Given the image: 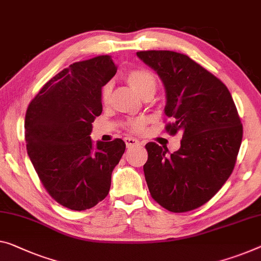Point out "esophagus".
<instances>
[{
	"instance_id": "obj_1",
	"label": "esophagus",
	"mask_w": 261,
	"mask_h": 261,
	"mask_svg": "<svg viewBox=\"0 0 261 261\" xmlns=\"http://www.w3.org/2000/svg\"><path fill=\"white\" fill-rule=\"evenodd\" d=\"M125 144H126L127 149H131V147L139 145V144H141V143H139V142L137 141V139H135V138L126 137V138H125Z\"/></svg>"
}]
</instances>
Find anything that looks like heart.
<instances>
[{
  "mask_svg": "<svg viewBox=\"0 0 261 261\" xmlns=\"http://www.w3.org/2000/svg\"><path fill=\"white\" fill-rule=\"evenodd\" d=\"M125 81L129 83L130 87L138 93L144 99H149L154 95L157 90L158 82L155 79L154 73L145 68L131 69L125 73ZM112 87L111 83H106L100 89V100L103 104H109L111 99ZM145 119L143 118H134L126 122L125 126L127 130L139 132L145 127Z\"/></svg>",
  "mask_w": 261,
  "mask_h": 261,
  "instance_id": "1",
  "label": "heart"
}]
</instances>
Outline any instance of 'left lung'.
Wrapping results in <instances>:
<instances>
[{
  "mask_svg": "<svg viewBox=\"0 0 261 261\" xmlns=\"http://www.w3.org/2000/svg\"><path fill=\"white\" fill-rule=\"evenodd\" d=\"M165 87V130L181 135L180 149L147 143L144 174L151 197L174 213L189 212L211 199L231 176L243 139V124L228 89L184 54L138 51Z\"/></svg>",
  "mask_w": 261,
  "mask_h": 261,
  "instance_id": "obj_1",
  "label": "left lung"
}]
</instances>
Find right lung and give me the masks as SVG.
<instances>
[{
	"label": "right lung",
	"instance_id": "1",
	"mask_svg": "<svg viewBox=\"0 0 261 261\" xmlns=\"http://www.w3.org/2000/svg\"><path fill=\"white\" fill-rule=\"evenodd\" d=\"M111 56L75 62L49 80L27 109V152L58 204L91 208L108 196L111 173L125 151L120 138L93 149L92 122L102 114L100 89L115 76Z\"/></svg>",
	"mask_w": 261,
	"mask_h": 261
}]
</instances>
